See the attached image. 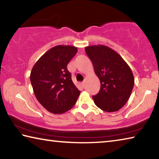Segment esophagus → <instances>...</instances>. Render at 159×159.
I'll list each match as a JSON object with an SVG mask.
<instances>
[{"mask_svg":"<svg viewBox=\"0 0 159 159\" xmlns=\"http://www.w3.org/2000/svg\"><path fill=\"white\" fill-rule=\"evenodd\" d=\"M80 85H81L83 87H84V86H85V81H83L82 83H80Z\"/></svg>","mask_w":159,"mask_h":159,"instance_id":"obj_1","label":"esophagus"}]
</instances>
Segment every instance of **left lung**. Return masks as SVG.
<instances>
[{"label":"left lung","mask_w":159,"mask_h":159,"mask_svg":"<svg viewBox=\"0 0 159 159\" xmlns=\"http://www.w3.org/2000/svg\"><path fill=\"white\" fill-rule=\"evenodd\" d=\"M85 52L100 80V90L93 96L95 105L107 112L117 111L128 102L134 79L133 71L119 54L104 45H90Z\"/></svg>","instance_id":"obj_1"}]
</instances>
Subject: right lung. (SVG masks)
<instances>
[{
	"label": "right lung",
	"mask_w": 159,
	"mask_h": 159,
	"mask_svg": "<svg viewBox=\"0 0 159 159\" xmlns=\"http://www.w3.org/2000/svg\"><path fill=\"white\" fill-rule=\"evenodd\" d=\"M76 47L59 45L43 54L31 71L34 95L48 111L61 114L76 104L80 91L71 80L67 64L77 53Z\"/></svg>",
	"instance_id": "right-lung-1"
}]
</instances>
